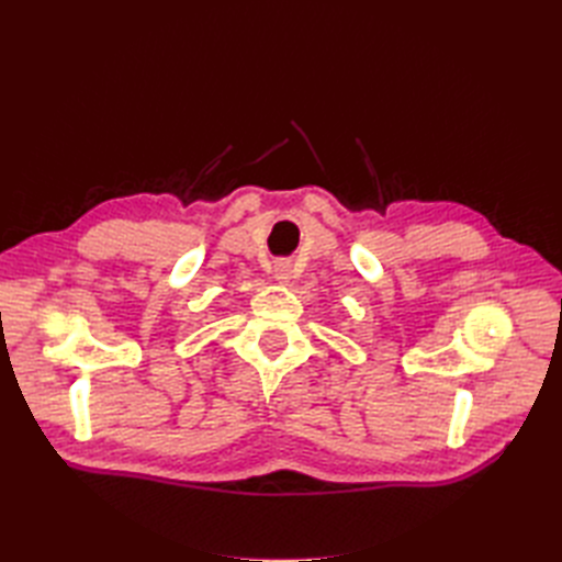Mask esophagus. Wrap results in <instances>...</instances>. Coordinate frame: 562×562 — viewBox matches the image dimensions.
I'll list each match as a JSON object with an SVG mask.
<instances>
[{
    "mask_svg": "<svg viewBox=\"0 0 562 562\" xmlns=\"http://www.w3.org/2000/svg\"><path fill=\"white\" fill-rule=\"evenodd\" d=\"M279 279H288V269H281V277Z\"/></svg>",
    "mask_w": 562,
    "mask_h": 562,
    "instance_id": "esophagus-1",
    "label": "esophagus"
}]
</instances>
